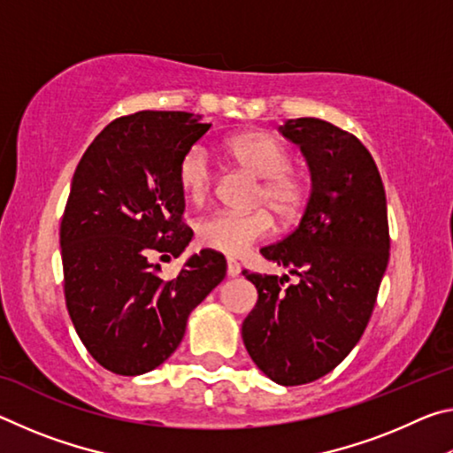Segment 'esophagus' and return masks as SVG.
Segmentation results:
<instances>
[{"label":"esophagus","mask_w":453,"mask_h":453,"mask_svg":"<svg viewBox=\"0 0 453 453\" xmlns=\"http://www.w3.org/2000/svg\"><path fill=\"white\" fill-rule=\"evenodd\" d=\"M240 272H242L240 264H237L235 259H227V275H229V278H237V275H240Z\"/></svg>","instance_id":"obj_1"}]
</instances>
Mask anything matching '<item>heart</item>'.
<instances>
[{
  "mask_svg": "<svg viewBox=\"0 0 453 453\" xmlns=\"http://www.w3.org/2000/svg\"><path fill=\"white\" fill-rule=\"evenodd\" d=\"M221 151L235 165L262 180L257 202L270 208L281 221L300 216L308 203V181L291 170L289 150L278 137L265 132H240L221 142ZM178 180L191 202H203L211 189V170L202 148H191L181 157ZM273 218L267 210L216 211L197 224V240L203 248L226 256H243L272 234Z\"/></svg>",
  "mask_w": 453,
  "mask_h": 453,
  "instance_id": "heart-1",
  "label": "heart"
}]
</instances>
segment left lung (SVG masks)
I'll list each match as a JSON object with an SVG mask.
<instances>
[{
	"instance_id": "obj_1",
	"label": "left lung",
	"mask_w": 453,
	"mask_h": 453,
	"mask_svg": "<svg viewBox=\"0 0 453 453\" xmlns=\"http://www.w3.org/2000/svg\"><path fill=\"white\" fill-rule=\"evenodd\" d=\"M280 132L300 145L311 194L297 227L262 256L300 281L243 272L257 303L242 337L267 378L302 386L332 372L370 321L389 259L388 205L378 165L356 135L318 118L288 119Z\"/></svg>"
}]
</instances>
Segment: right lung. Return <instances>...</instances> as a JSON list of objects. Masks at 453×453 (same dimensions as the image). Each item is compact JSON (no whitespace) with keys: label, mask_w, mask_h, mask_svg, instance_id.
Wrapping results in <instances>:
<instances>
[{"label":"right lung","mask_w":453,"mask_h":453,"mask_svg":"<svg viewBox=\"0 0 453 453\" xmlns=\"http://www.w3.org/2000/svg\"><path fill=\"white\" fill-rule=\"evenodd\" d=\"M211 124L186 111H137L111 121L80 159L61 219L65 303L83 346L105 370H156L183 340L189 313L226 278V259L202 250L178 278L157 256L180 257L181 157Z\"/></svg>","instance_id":"right-lung-1"}]
</instances>
